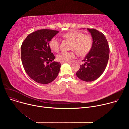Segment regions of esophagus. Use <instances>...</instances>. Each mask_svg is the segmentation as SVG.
Here are the masks:
<instances>
[{
	"label": "esophagus",
	"mask_w": 129,
	"mask_h": 129,
	"mask_svg": "<svg viewBox=\"0 0 129 129\" xmlns=\"http://www.w3.org/2000/svg\"><path fill=\"white\" fill-rule=\"evenodd\" d=\"M60 63L61 64H63V63H70V62H63V61H60Z\"/></svg>",
	"instance_id": "obj_1"
}]
</instances>
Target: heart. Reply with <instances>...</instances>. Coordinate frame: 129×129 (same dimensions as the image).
I'll return each instance as SVG.
<instances>
[{"label":"heart","mask_w":129,"mask_h":129,"mask_svg":"<svg viewBox=\"0 0 129 129\" xmlns=\"http://www.w3.org/2000/svg\"><path fill=\"white\" fill-rule=\"evenodd\" d=\"M65 39L71 41L70 48L73 50L70 51H63L57 56L58 61L63 62H69L76 57V53L80 55L87 54L92 46V38L89 35H84L83 33L78 31H71L63 35ZM49 45L51 50L55 52H58L60 49V41L56 37L52 38L49 42Z\"/></svg>","instance_id":"obj_1"}]
</instances>
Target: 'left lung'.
<instances>
[{"mask_svg":"<svg viewBox=\"0 0 129 129\" xmlns=\"http://www.w3.org/2000/svg\"><path fill=\"white\" fill-rule=\"evenodd\" d=\"M92 38V46L82 61L77 72V76L85 82H92L98 79L105 71L109 55V47L105 35L94 28H87Z\"/></svg>","mask_w":129,"mask_h":129,"instance_id":"1","label":"left lung"}]
</instances>
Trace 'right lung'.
<instances>
[{
    "label": "right lung",
    "mask_w": 129,
    "mask_h": 129,
    "mask_svg": "<svg viewBox=\"0 0 129 129\" xmlns=\"http://www.w3.org/2000/svg\"><path fill=\"white\" fill-rule=\"evenodd\" d=\"M59 33L43 29L29 34L21 45V61L28 76L38 83L47 84L57 77L61 64L53 62L55 57L48 42Z\"/></svg>",
    "instance_id": "right-lung-1"
}]
</instances>
